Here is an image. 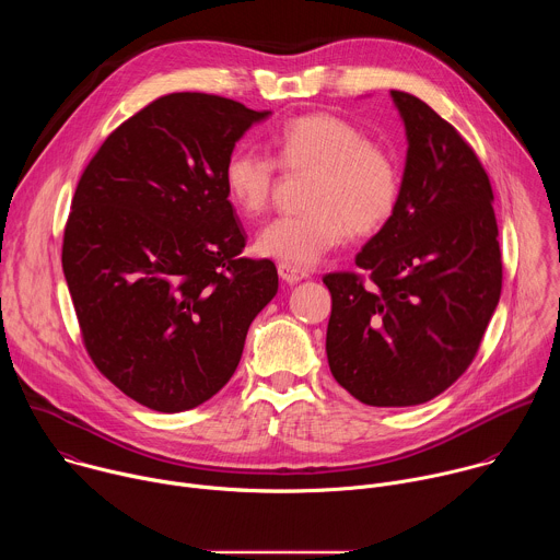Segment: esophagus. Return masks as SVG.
I'll use <instances>...</instances> for the list:
<instances>
[{
  "label": "esophagus",
  "instance_id": "obj_1",
  "mask_svg": "<svg viewBox=\"0 0 560 560\" xmlns=\"http://www.w3.org/2000/svg\"><path fill=\"white\" fill-rule=\"evenodd\" d=\"M279 270V277L285 281V283H299L301 279H307V272L303 268H296V266H290V264H279L277 266Z\"/></svg>",
  "mask_w": 560,
  "mask_h": 560
}]
</instances>
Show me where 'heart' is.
Masks as SVG:
<instances>
[{
  "label": "heart",
  "mask_w": 560,
  "mask_h": 560,
  "mask_svg": "<svg viewBox=\"0 0 560 560\" xmlns=\"http://www.w3.org/2000/svg\"><path fill=\"white\" fill-rule=\"evenodd\" d=\"M275 159L250 148H234L223 164V188L244 217H259L272 203L279 168L288 175H310L301 214L268 223L257 236V253L310 268L341 246L350 230L372 234L396 212L401 199V173L394 156L370 141L354 124L312 113L285 121L272 132Z\"/></svg>",
  "instance_id": "heart-1"
}]
</instances>
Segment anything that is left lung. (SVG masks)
I'll list each match as a JSON object with an SVG mask.
<instances>
[{
  "label": "left lung",
  "instance_id": "8db88e82",
  "mask_svg": "<svg viewBox=\"0 0 560 560\" xmlns=\"http://www.w3.org/2000/svg\"><path fill=\"white\" fill-rule=\"evenodd\" d=\"M408 135L401 199L357 255L330 272V372L374 408L421 406L474 361L499 305L503 264L490 177L458 130L392 91Z\"/></svg>",
  "mask_w": 560,
  "mask_h": 560
}]
</instances>
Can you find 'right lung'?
<instances>
[{"label":"right lung","mask_w":560,"mask_h":560,"mask_svg":"<svg viewBox=\"0 0 560 560\" xmlns=\"http://www.w3.org/2000/svg\"><path fill=\"white\" fill-rule=\"evenodd\" d=\"M268 115L219 95H164L108 135L77 184L61 266L82 341L150 410L214 396L277 294L275 264L242 257L246 232L221 177Z\"/></svg>","instance_id":"add662e5"}]
</instances>
